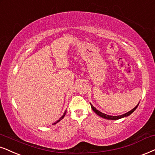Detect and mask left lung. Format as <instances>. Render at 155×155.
<instances>
[{
	"label": "left lung",
	"mask_w": 155,
	"mask_h": 155,
	"mask_svg": "<svg viewBox=\"0 0 155 155\" xmlns=\"http://www.w3.org/2000/svg\"><path fill=\"white\" fill-rule=\"evenodd\" d=\"M139 104H140V103H139ZM139 104H138L136 106V107H134V109H132L131 111H128V112L125 113V114H122V115H119V116H110V115H107V114H104V113H102V112H101V111H99V110H97V109H96L95 107H94V106L91 104V109H93V111H94V112H95L96 114H97V115H99V117H102V118H104V119H111V120H117V119H121V118H123V117H128L129 115H130L131 114H132V113L134 112V111H135V109L137 108Z\"/></svg>",
	"instance_id": "8db88e82"
}]
</instances>
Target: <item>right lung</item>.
I'll return each instance as SVG.
<instances>
[{
	"mask_svg": "<svg viewBox=\"0 0 155 155\" xmlns=\"http://www.w3.org/2000/svg\"><path fill=\"white\" fill-rule=\"evenodd\" d=\"M66 113V111H65V112H64V115H63V116H62L61 117V118H60L59 119H58V121H56V122H55V123H54V124H56V123H58V121H60L61 120V119H63V118H64V116H65Z\"/></svg>",
	"mask_w": 155,
	"mask_h": 155,
	"instance_id": "1",
	"label": "right lung"
}]
</instances>
